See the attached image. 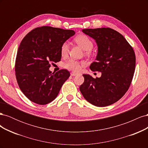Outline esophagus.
Instances as JSON below:
<instances>
[{
  "mask_svg": "<svg viewBox=\"0 0 148 148\" xmlns=\"http://www.w3.org/2000/svg\"><path fill=\"white\" fill-rule=\"evenodd\" d=\"M70 75H71V76H72V77H75V76L78 75V73H75V72H71V73H70Z\"/></svg>",
  "mask_w": 148,
  "mask_h": 148,
  "instance_id": "esophagus-1",
  "label": "esophagus"
}]
</instances>
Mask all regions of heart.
Instances as JSON below:
<instances>
[{"label":"heart","mask_w":148,"mask_h":148,"mask_svg":"<svg viewBox=\"0 0 148 148\" xmlns=\"http://www.w3.org/2000/svg\"><path fill=\"white\" fill-rule=\"evenodd\" d=\"M75 41L81 47L84 51H89L93 47V42L91 39L86 35H79L75 38ZM69 51V43L68 42H65L61 46V54L62 56H65L67 55ZM82 64H84L82 62ZM65 69L72 70L75 71H78L80 70L81 65L80 63L77 60L74 59H69L67 60L64 65Z\"/></svg>","instance_id":"b5f03b06"}]
</instances>
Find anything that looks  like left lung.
<instances>
[{"mask_svg": "<svg viewBox=\"0 0 148 148\" xmlns=\"http://www.w3.org/2000/svg\"><path fill=\"white\" fill-rule=\"evenodd\" d=\"M83 33L95 40L97 53L90 69L101 72L94 78L84 74L79 90L84 99L97 107L119 101L127 91L135 72L136 58L132 46L123 36L112 28L84 29Z\"/></svg>", "mask_w": 148, "mask_h": 148, "instance_id": "8db88e82", "label": "left lung"}]
</instances>
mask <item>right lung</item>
<instances>
[{
	"label": "right lung",
	"instance_id": "right-lung-1",
	"mask_svg": "<svg viewBox=\"0 0 148 148\" xmlns=\"http://www.w3.org/2000/svg\"><path fill=\"white\" fill-rule=\"evenodd\" d=\"M75 34L73 30L45 26L31 31L21 41L15 75L21 91L31 101L45 105L57 97L70 74L66 70L52 73L49 68L60 61L62 45Z\"/></svg>",
	"mask_w": 148,
	"mask_h": 148
}]
</instances>
